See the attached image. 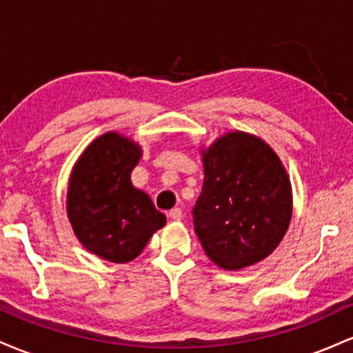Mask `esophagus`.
Instances as JSON below:
<instances>
[{
	"label": "esophagus",
	"mask_w": 353,
	"mask_h": 353,
	"mask_svg": "<svg viewBox=\"0 0 353 353\" xmlns=\"http://www.w3.org/2000/svg\"><path fill=\"white\" fill-rule=\"evenodd\" d=\"M169 217H171L172 221H181V219H182V209L181 208H174L172 210H169Z\"/></svg>",
	"instance_id": "obj_1"
}]
</instances>
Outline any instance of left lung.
Instances as JSON below:
<instances>
[{"mask_svg": "<svg viewBox=\"0 0 353 353\" xmlns=\"http://www.w3.org/2000/svg\"><path fill=\"white\" fill-rule=\"evenodd\" d=\"M202 164L204 184L192 214L208 257L239 270L272 254L292 217V188L272 148L232 131L202 151Z\"/></svg>", "mask_w": 353, "mask_h": 353, "instance_id": "1", "label": "left lung"}]
</instances>
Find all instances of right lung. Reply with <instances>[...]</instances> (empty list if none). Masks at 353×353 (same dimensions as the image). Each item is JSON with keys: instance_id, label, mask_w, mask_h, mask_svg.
Segmentation results:
<instances>
[{"instance_id": "right-lung-1", "label": "right lung", "mask_w": 353, "mask_h": 353, "mask_svg": "<svg viewBox=\"0 0 353 353\" xmlns=\"http://www.w3.org/2000/svg\"><path fill=\"white\" fill-rule=\"evenodd\" d=\"M141 156L134 141L106 132L81 154L68 185L66 210L76 237L89 252L116 264L136 259L165 225L151 197L131 182Z\"/></svg>"}]
</instances>
